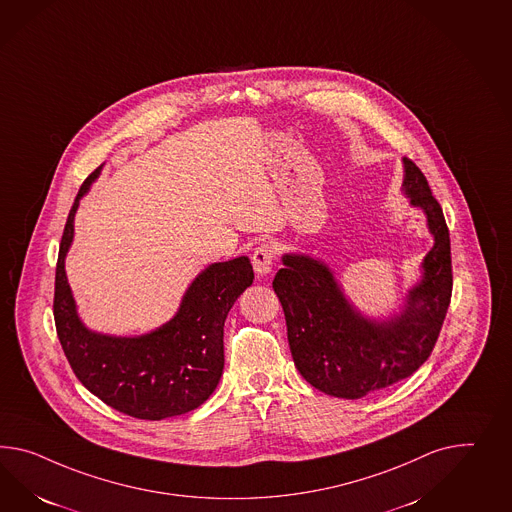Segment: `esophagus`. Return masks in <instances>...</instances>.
<instances>
[{"mask_svg":"<svg viewBox=\"0 0 512 512\" xmlns=\"http://www.w3.org/2000/svg\"><path fill=\"white\" fill-rule=\"evenodd\" d=\"M273 262H275V249H273V245L262 243L260 247L254 249V254H252V267H254L256 275H269L271 269H273Z\"/></svg>","mask_w":512,"mask_h":512,"instance_id":"esophagus-1","label":"esophagus"}]
</instances>
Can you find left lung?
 <instances>
[{"mask_svg": "<svg viewBox=\"0 0 512 512\" xmlns=\"http://www.w3.org/2000/svg\"><path fill=\"white\" fill-rule=\"evenodd\" d=\"M405 193L425 211L434 247L423 280L408 295L403 314L373 323L343 299L327 265L286 254L273 289L288 325L289 349L302 377L319 392L360 399L407 379L433 353L453 291L451 243L442 206L420 167L405 158Z\"/></svg>", "mask_w": 512, "mask_h": 512, "instance_id": "8db88e82", "label": "left lung"}]
</instances>
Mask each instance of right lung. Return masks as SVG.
I'll return each mask as SVG.
<instances>
[{
    "label": "right lung",
    "instance_id": "add662e5",
    "mask_svg": "<svg viewBox=\"0 0 512 512\" xmlns=\"http://www.w3.org/2000/svg\"><path fill=\"white\" fill-rule=\"evenodd\" d=\"M100 167L79 187L61 237L53 319L66 360L79 382L105 405L137 420L158 421L200 407L217 388L224 367V319L249 288L247 256L213 263L187 289L180 312L141 338H111L81 325L65 275L79 198Z\"/></svg>",
    "mask_w": 512,
    "mask_h": 512
}]
</instances>
